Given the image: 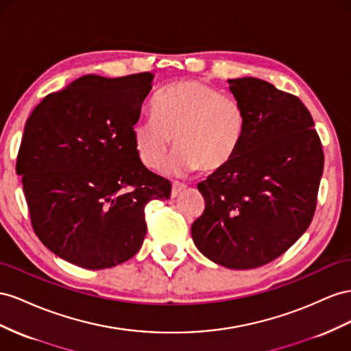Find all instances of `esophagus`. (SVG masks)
Listing matches in <instances>:
<instances>
[{"label":"esophagus","instance_id":"34e87169","mask_svg":"<svg viewBox=\"0 0 351 351\" xmlns=\"http://www.w3.org/2000/svg\"><path fill=\"white\" fill-rule=\"evenodd\" d=\"M184 189H186V184L174 182L173 183V189H171V197H177L180 193L184 191Z\"/></svg>","mask_w":351,"mask_h":351}]
</instances>
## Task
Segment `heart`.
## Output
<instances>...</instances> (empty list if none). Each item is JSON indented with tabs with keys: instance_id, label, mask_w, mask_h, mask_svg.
Masks as SVG:
<instances>
[{
	"instance_id": "b5f03b06",
	"label": "heart",
	"mask_w": 351,
	"mask_h": 351,
	"mask_svg": "<svg viewBox=\"0 0 351 351\" xmlns=\"http://www.w3.org/2000/svg\"><path fill=\"white\" fill-rule=\"evenodd\" d=\"M154 117L132 125L134 147L146 168L158 169L173 147H178L167 171L174 176L201 167L213 173L238 152L245 118L238 101L199 81H178L160 90L152 101Z\"/></svg>"
}]
</instances>
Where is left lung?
<instances>
[{
  "instance_id": "left-lung-1",
  "label": "left lung",
  "mask_w": 351,
  "mask_h": 351,
  "mask_svg": "<svg viewBox=\"0 0 351 351\" xmlns=\"http://www.w3.org/2000/svg\"><path fill=\"white\" fill-rule=\"evenodd\" d=\"M245 128L234 158L197 184L205 199L192 224L196 248L227 269L278 258L315 215L324 150L302 101L258 78L229 80Z\"/></svg>"
}]
</instances>
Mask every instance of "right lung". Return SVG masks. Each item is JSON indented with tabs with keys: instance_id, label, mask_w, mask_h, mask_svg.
Instances as JSON below:
<instances>
[{
	"instance_id": "add662e5",
	"label": "right lung",
	"mask_w": 351,
	"mask_h": 351,
	"mask_svg": "<svg viewBox=\"0 0 351 351\" xmlns=\"http://www.w3.org/2000/svg\"><path fill=\"white\" fill-rule=\"evenodd\" d=\"M152 81L150 72L85 75L45 96L26 121L16 171L34 232L75 266L100 270L134 257L147 232L146 204L171 195L132 140Z\"/></svg>"
}]
</instances>
